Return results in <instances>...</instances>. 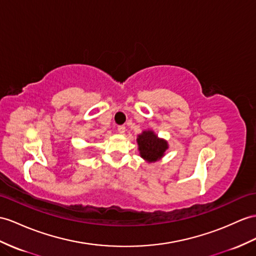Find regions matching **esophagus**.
<instances>
[{"mask_svg": "<svg viewBox=\"0 0 256 256\" xmlns=\"http://www.w3.org/2000/svg\"><path fill=\"white\" fill-rule=\"evenodd\" d=\"M117 132L122 134H124V132H126V127L122 126H122H118L117 127Z\"/></svg>", "mask_w": 256, "mask_h": 256, "instance_id": "34e87169", "label": "esophagus"}]
</instances>
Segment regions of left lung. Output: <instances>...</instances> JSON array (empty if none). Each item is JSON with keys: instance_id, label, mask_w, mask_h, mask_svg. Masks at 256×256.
I'll use <instances>...</instances> for the list:
<instances>
[{"instance_id": "left-lung-1", "label": "left lung", "mask_w": 256, "mask_h": 256, "mask_svg": "<svg viewBox=\"0 0 256 256\" xmlns=\"http://www.w3.org/2000/svg\"><path fill=\"white\" fill-rule=\"evenodd\" d=\"M140 156L148 163L160 160L164 156L168 143L164 139H160L152 130H144L136 138Z\"/></svg>"}]
</instances>
